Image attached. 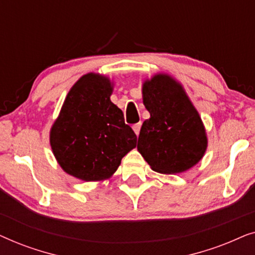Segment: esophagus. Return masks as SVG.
Masks as SVG:
<instances>
[{
    "label": "esophagus",
    "mask_w": 255,
    "mask_h": 255,
    "mask_svg": "<svg viewBox=\"0 0 255 255\" xmlns=\"http://www.w3.org/2000/svg\"><path fill=\"white\" fill-rule=\"evenodd\" d=\"M140 128H141V123H137L133 125V131L135 132V134H139V132H140Z\"/></svg>",
    "instance_id": "obj_1"
}]
</instances>
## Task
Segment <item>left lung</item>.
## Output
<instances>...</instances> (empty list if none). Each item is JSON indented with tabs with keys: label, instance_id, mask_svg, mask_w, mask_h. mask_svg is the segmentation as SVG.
I'll return each instance as SVG.
<instances>
[{
	"label": "left lung",
	"instance_id": "1",
	"mask_svg": "<svg viewBox=\"0 0 255 255\" xmlns=\"http://www.w3.org/2000/svg\"><path fill=\"white\" fill-rule=\"evenodd\" d=\"M142 100L151 117L142 123L137 147L151 168L176 174L196 165L207 134L182 87L168 75H155L142 86Z\"/></svg>",
	"mask_w": 255,
	"mask_h": 255
}]
</instances>
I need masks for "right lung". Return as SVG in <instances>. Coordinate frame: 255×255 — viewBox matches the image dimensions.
Returning <instances> with one entry per match:
<instances>
[{
  "instance_id": "add662e5",
  "label": "right lung",
  "mask_w": 255,
  "mask_h": 255,
  "mask_svg": "<svg viewBox=\"0 0 255 255\" xmlns=\"http://www.w3.org/2000/svg\"><path fill=\"white\" fill-rule=\"evenodd\" d=\"M110 81L87 74L69 90L50 141L55 158L69 175L100 181L116 172L123 156L137 145V135L110 101Z\"/></svg>"
}]
</instances>
